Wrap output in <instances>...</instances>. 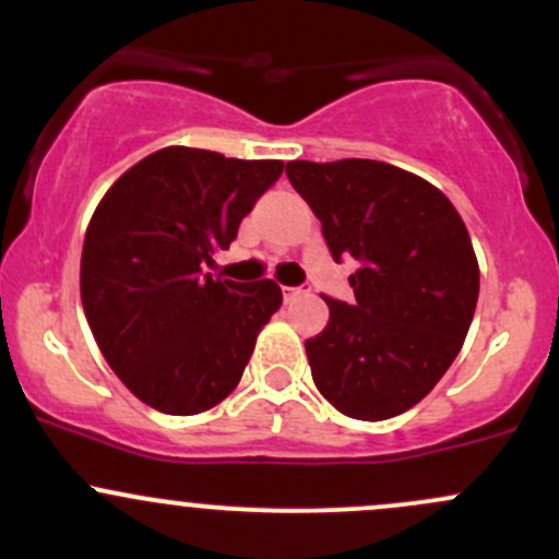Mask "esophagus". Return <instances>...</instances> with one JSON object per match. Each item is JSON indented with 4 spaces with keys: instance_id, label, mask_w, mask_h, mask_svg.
<instances>
[{
    "instance_id": "34e87169",
    "label": "esophagus",
    "mask_w": 559,
    "mask_h": 559,
    "mask_svg": "<svg viewBox=\"0 0 559 559\" xmlns=\"http://www.w3.org/2000/svg\"><path fill=\"white\" fill-rule=\"evenodd\" d=\"M302 294H308L305 286H284V299L286 302H294L297 297H302Z\"/></svg>"
}]
</instances>
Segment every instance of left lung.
<instances>
[{
    "label": "left lung",
    "instance_id": "1",
    "mask_svg": "<svg viewBox=\"0 0 559 559\" xmlns=\"http://www.w3.org/2000/svg\"><path fill=\"white\" fill-rule=\"evenodd\" d=\"M336 262L353 257L355 302L323 297L329 323L305 342L312 382L345 416L382 421L440 382L464 345L480 267L453 204L421 177L371 158L289 162Z\"/></svg>",
    "mask_w": 559,
    "mask_h": 559
}]
</instances>
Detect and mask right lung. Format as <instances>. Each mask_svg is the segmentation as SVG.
<instances>
[{
  "mask_svg": "<svg viewBox=\"0 0 559 559\" xmlns=\"http://www.w3.org/2000/svg\"><path fill=\"white\" fill-rule=\"evenodd\" d=\"M284 171L171 145L127 169L90 219L84 316L116 377L171 416L210 411L236 390L257 334L284 302L275 281L204 273Z\"/></svg>",
  "mask_w": 559,
  "mask_h": 559,
  "instance_id": "add662e5",
  "label": "right lung"
}]
</instances>
